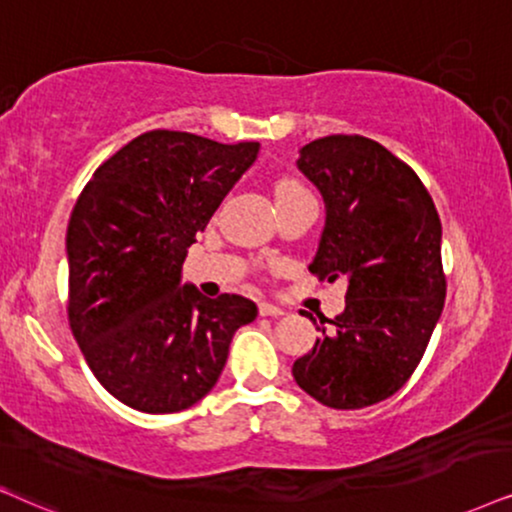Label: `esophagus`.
Here are the masks:
<instances>
[{
  "mask_svg": "<svg viewBox=\"0 0 512 512\" xmlns=\"http://www.w3.org/2000/svg\"><path fill=\"white\" fill-rule=\"evenodd\" d=\"M260 314L262 316H283V307H278V304H271V302H260Z\"/></svg>",
  "mask_w": 512,
  "mask_h": 512,
  "instance_id": "esophagus-1",
  "label": "esophagus"
}]
</instances>
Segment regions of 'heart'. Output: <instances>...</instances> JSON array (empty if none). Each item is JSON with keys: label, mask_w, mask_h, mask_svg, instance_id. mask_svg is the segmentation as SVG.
I'll return each instance as SVG.
<instances>
[{"label": "heart", "mask_w": 512, "mask_h": 512, "mask_svg": "<svg viewBox=\"0 0 512 512\" xmlns=\"http://www.w3.org/2000/svg\"><path fill=\"white\" fill-rule=\"evenodd\" d=\"M297 189H302V186L297 184V181H290V179H286V181H281V184L276 186V193H283V191H297Z\"/></svg>", "instance_id": "heart-1"}]
</instances>
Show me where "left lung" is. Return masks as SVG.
Returning a JSON list of instances; mask_svg holds the SVG:
<instances>
[{
	"instance_id": "1",
	"label": "left lung",
	"mask_w": 512,
	"mask_h": 512,
	"mask_svg": "<svg viewBox=\"0 0 512 512\" xmlns=\"http://www.w3.org/2000/svg\"><path fill=\"white\" fill-rule=\"evenodd\" d=\"M297 167L326 205L309 271L347 293L345 312L321 316L293 378L323 406L364 409L404 387L442 316V222L418 174L373 139H316Z\"/></svg>"
}]
</instances>
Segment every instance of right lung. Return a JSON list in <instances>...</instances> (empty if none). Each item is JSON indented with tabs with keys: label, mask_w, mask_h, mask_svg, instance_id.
I'll list each match as a JSON object with an SVG mask.
<instances>
[{
	"label": "right lung",
	"mask_w": 512,
	"mask_h": 512,
	"mask_svg": "<svg viewBox=\"0 0 512 512\" xmlns=\"http://www.w3.org/2000/svg\"><path fill=\"white\" fill-rule=\"evenodd\" d=\"M260 144L153 129L87 181L68 222V321L96 380L144 413H177L222 375L255 321L241 295L181 286V264Z\"/></svg>",
	"instance_id": "obj_1"
}]
</instances>
